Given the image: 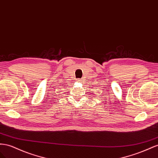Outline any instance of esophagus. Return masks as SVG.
Returning <instances> with one entry per match:
<instances>
[{"label": "esophagus", "mask_w": 158, "mask_h": 158, "mask_svg": "<svg viewBox=\"0 0 158 158\" xmlns=\"http://www.w3.org/2000/svg\"><path fill=\"white\" fill-rule=\"evenodd\" d=\"M77 81L78 82H80V81H81V80H80V79H77Z\"/></svg>", "instance_id": "34e87169"}]
</instances>
